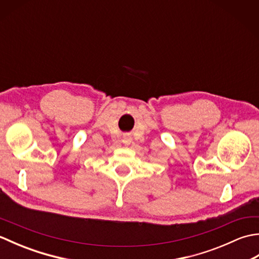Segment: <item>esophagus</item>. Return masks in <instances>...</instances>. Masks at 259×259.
Here are the masks:
<instances>
[{"label":"esophagus","mask_w":259,"mask_h":259,"mask_svg":"<svg viewBox=\"0 0 259 259\" xmlns=\"http://www.w3.org/2000/svg\"><path fill=\"white\" fill-rule=\"evenodd\" d=\"M131 137H130V135H124L123 136V138H122V142L124 145H130L131 144Z\"/></svg>","instance_id":"esophagus-1"}]
</instances>
